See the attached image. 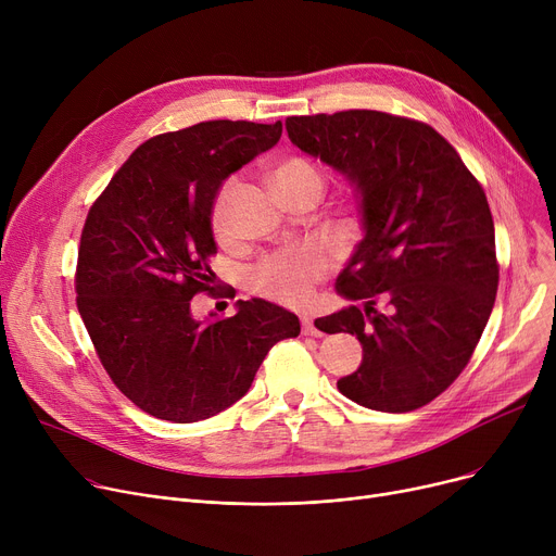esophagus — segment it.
Returning a JSON list of instances; mask_svg holds the SVG:
<instances>
[{
	"mask_svg": "<svg viewBox=\"0 0 556 556\" xmlns=\"http://www.w3.org/2000/svg\"><path fill=\"white\" fill-rule=\"evenodd\" d=\"M302 333L304 336H317V327L313 325V317L311 315H302Z\"/></svg>",
	"mask_w": 556,
	"mask_h": 556,
	"instance_id": "esophagus-1",
	"label": "esophagus"
}]
</instances>
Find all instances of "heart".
<instances>
[{"instance_id":"1","label":"heart","mask_w":556,"mask_h":556,"mask_svg":"<svg viewBox=\"0 0 556 556\" xmlns=\"http://www.w3.org/2000/svg\"><path fill=\"white\" fill-rule=\"evenodd\" d=\"M233 180H227L212 207V227L218 239L229 233V198ZM275 187L279 193L295 189L325 191V173L306 157H288L275 168ZM329 270V256L319 248H302L293 252H279L263 258L250 273V286L261 295H268L281 304H304L315 281L323 279Z\"/></svg>"}]
</instances>
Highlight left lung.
<instances>
[{
    "instance_id": "obj_1",
    "label": "left lung",
    "mask_w": 556,
    "mask_h": 556,
    "mask_svg": "<svg viewBox=\"0 0 556 556\" xmlns=\"http://www.w3.org/2000/svg\"><path fill=\"white\" fill-rule=\"evenodd\" d=\"M286 130L361 195L365 239L336 290L363 306L319 317L317 327L363 344L361 367L338 390L369 410H417L469 365L495 302L498 258L484 189L440 132L407 116H288ZM381 299L383 312L375 308Z\"/></svg>"
}]
</instances>
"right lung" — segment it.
<instances>
[{
	"label": "right lung",
	"instance_id": "1",
	"mask_svg": "<svg viewBox=\"0 0 556 556\" xmlns=\"http://www.w3.org/2000/svg\"><path fill=\"white\" fill-rule=\"evenodd\" d=\"M281 137V122H202L143 141L85 218L76 304L97 356L137 407L193 424L237 403L273 344L300 319L266 300L200 325L198 293H216L212 207L227 175ZM214 315V313H212Z\"/></svg>",
	"mask_w": 556,
	"mask_h": 556
}]
</instances>
